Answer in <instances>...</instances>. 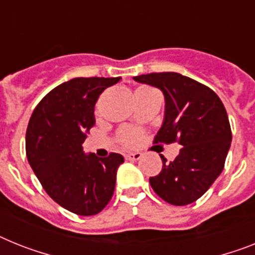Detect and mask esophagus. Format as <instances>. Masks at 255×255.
<instances>
[{"mask_svg": "<svg viewBox=\"0 0 255 255\" xmlns=\"http://www.w3.org/2000/svg\"><path fill=\"white\" fill-rule=\"evenodd\" d=\"M141 158V153H128L126 155L127 160H138Z\"/></svg>", "mask_w": 255, "mask_h": 255, "instance_id": "1", "label": "esophagus"}]
</instances>
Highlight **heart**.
Segmentation results:
<instances>
[{
    "instance_id": "1",
    "label": "heart",
    "mask_w": 255,
    "mask_h": 255,
    "mask_svg": "<svg viewBox=\"0 0 255 255\" xmlns=\"http://www.w3.org/2000/svg\"><path fill=\"white\" fill-rule=\"evenodd\" d=\"M142 140V132L137 128L133 127H123L118 132V141L123 146L134 147L137 146Z\"/></svg>"
}]
</instances>
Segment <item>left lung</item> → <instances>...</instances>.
<instances>
[{"label":"left lung","mask_w":255,"mask_h":255,"mask_svg":"<svg viewBox=\"0 0 255 255\" xmlns=\"http://www.w3.org/2000/svg\"><path fill=\"white\" fill-rule=\"evenodd\" d=\"M133 79L159 88L164 95V121L154 144L179 142L183 146L171 162L159 154L162 171L149 183L168 204H192L224 168L232 132L223 102L213 89L177 72H151Z\"/></svg>","instance_id":"8db88e82"}]
</instances>
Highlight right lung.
<instances>
[{
    "label": "right lung",
    "mask_w": 255,
    "mask_h": 255,
    "mask_svg": "<svg viewBox=\"0 0 255 255\" xmlns=\"http://www.w3.org/2000/svg\"><path fill=\"white\" fill-rule=\"evenodd\" d=\"M121 78H75L55 87L35 108L25 133V153L45 192L78 215H96L114 194L123 155L83 153L96 123L95 105Z\"/></svg>",
    "instance_id": "right-lung-1"
}]
</instances>
